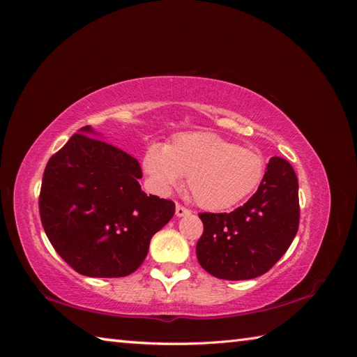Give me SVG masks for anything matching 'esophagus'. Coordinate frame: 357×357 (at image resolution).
<instances>
[{
  "instance_id": "esophagus-1",
  "label": "esophagus",
  "mask_w": 357,
  "mask_h": 357,
  "mask_svg": "<svg viewBox=\"0 0 357 357\" xmlns=\"http://www.w3.org/2000/svg\"><path fill=\"white\" fill-rule=\"evenodd\" d=\"M189 213H190V210L186 208V207H183L181 204L176 205V215H177V218H181V215H186Z\"/></svg>"
}]
</instances>
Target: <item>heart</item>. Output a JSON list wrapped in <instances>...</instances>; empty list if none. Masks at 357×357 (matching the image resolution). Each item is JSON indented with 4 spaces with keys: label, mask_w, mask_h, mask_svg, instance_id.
<instances>
[{
    "label": "heart",
    "mask_w": 357,
    "mask_h": 357,
    "mask_svg": "<svg viewBox=\"0 0 357 357\" xmlns=\"http://www.w3.org/2000/svg\"><path fill=\"white\" fill-rule=\"evenodd\" d=\"M144 168L156 192L167 193L181 177H188V189L198 205L223 210L257 188L265 160L256 150L220 135L198 132L177 135L167 147L150 146Z\"/></svg>",
    "instance_id": "1"
}]
</instances>
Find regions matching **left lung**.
Returning a JSON list of instances; mask_svg holds the SVG:
<instances>
[{
	"label": "left lung",
	"mask_w": 357,
	"mask_h": 357,
	"mask_svg": "<svg viewBox=\"0 0 357 357\" xmlns=\"http://www.w3.org/2000/svg\"><path fill=\"white\" fill-rule=\"evenodd\" d=\"M199 265L222 280L268 273L294 241L299 226L298 178L283 158H271L255 195L231 213H199Z\"/></svg>",
	"instance_id": "1"
}]
</instances>
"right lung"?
Instances as JSON below:
<instances>
[{"label": "right lung", "mask_w": 357, "mask_h": 357, "mask_svg": "<svg viewBox=\"0 0 357 357\" xmlns=\"http://www.w3.org/2000/svg\"><path fill=\"white\" fill-rule=\"evenodd\" d=\"M92 132L83 126L49 159L40 218L50 244L74 271L126 277L143 264L150 238L171 220L176 204L146 195L138 160Z\"/></svg>", "instance_id": "1"}]
</instances>
